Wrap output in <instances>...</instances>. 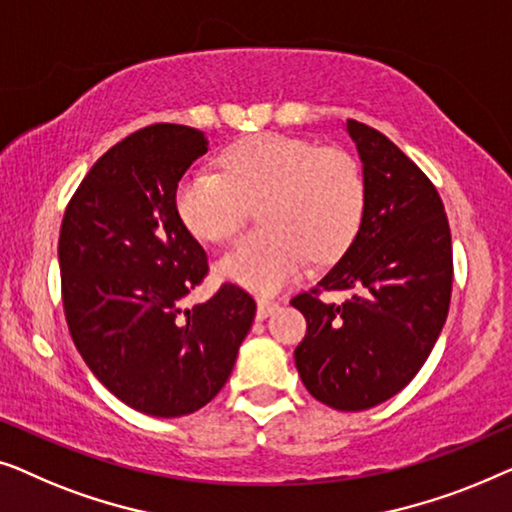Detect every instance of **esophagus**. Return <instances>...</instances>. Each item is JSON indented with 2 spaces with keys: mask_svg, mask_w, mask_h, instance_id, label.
<instances>
[{
  "mask_svg": "<svg viewBox=\"0 0 512 512\" xmlns=\"http://www.w3.org/2000/svg\"><path fill=\"white\" fill-rule=\"evenodd\" d=\"M276 311H278V301L266 299V297L257 299V320H266L271 313H276Z\"/></svg>",
  "mask_w": 512,
  "mask_h": 512,
  "instance_id": "obj_1",
  "label": "esophagus"
}]
</instances>
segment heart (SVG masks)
<instances>
[{"label":"heart","instance_id":"1","mask_svg":"<svg viewBox=\"0 0 512 512\" xmlns=\"http://www.w3.org/2000/svg\"><path fill=\"white\" fill-rule=\"evenodd\" d=\"M259 201L264 225L218 262L222 278L273 292L297 278L308 257L331 262L355 239L364 213V178L341 148L285 134H255L222 155V174L194 169L176 190V211L199 239L222 243Z\"/></svg>","mask_w":512,"mask_h":512}]
</instances>
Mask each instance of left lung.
<instances>
[{
    "label": "left lung",
    "mask_w": 512,
    "mask_h": 512,
    "mask_svg": "<svg viewBox=\"0 0 512 512\" xmlns=\"http://www.w3.org/2000/svg\"><path fill=\"white\" fill-rule=\"evenodd\" d=\"M364 164L355 241L318 285L292 299L306 318L294 362L306 390L336 410H366L401 392L427 362L452 292V239L434 183L394 143L348 120ZM350 289L343 305L322 291Z\"/></svg>",
    "instance_id": "left-lung-1"
}]
</instances>
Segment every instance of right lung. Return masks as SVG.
<instances>
[{
    "instance_id": "obj_1",
    "label": "right lung",
    "mask_w": 512,
    "mask_h": 512,
    "mask_svg": "<svg viewBox=\"0 0 512 512\" xmlns=\"http://www.w3.org/2000/svg\"><path fill=\"white\" fill-rule=\"evenodd\" d=\"M208 150L204 132L157 122L92 164L60 227L62 304L85 364L127 406L181 417L206 406L234 369L255 299L222 283L181 315L204 283L206 250L176 211L178 181Z\"/></svg>"
}]
</instances>
